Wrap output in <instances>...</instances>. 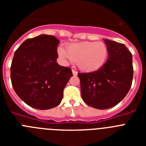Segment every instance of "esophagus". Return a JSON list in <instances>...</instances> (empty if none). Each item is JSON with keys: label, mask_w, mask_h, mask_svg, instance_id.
<instances>
[{"label": "esophagus", "mask_w": 146, "mask_h": 146, "mask_svg": "<svg viewBox=\"0 0 146 146\" xmlns=\"http://www.w3.org/2000/svg\"><path fill=\"white\" fill-rule=\"evenodd\" d=\"M72 74H73V75H77V72L76 70H74V69H72Z\"/></svg>", "instance_id": "obj_1"}]
</instances>
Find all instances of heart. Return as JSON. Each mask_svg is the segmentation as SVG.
I'll return each instance as SVG.
<instances>
[{
    "mask_svg": "<svg viewBox=\"0 0 146 146\" xmlns=\"http://www.w3.org/2000/svg\"><path fill=\"white\" fill-rule=\"evenodd\" d=\"M58 52L66 60L77 62L81 70L87 72H95L105 64L109 55L107 45L103 42H82L73 43L66 50L60 47Z\"/></svg>",
    "mask_w": 146,
    "mask_h": 146,
    "instance_id": "heart-1",
    "label": "heart"
}]
</instances>
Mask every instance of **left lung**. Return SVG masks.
<instances>
[{
    "label": "left lung",
    "instance_id": "obj_1",
    "mask_svg": "<svg viewBox=\"0 0 146 146\" xmlns=\"http://www.w3.org/2000/svg\"><path fill=\"white\" fill-rule=\"evenodd\" d=\"M108 59L101 69L78 73L81 96L92 108L104 110L118 104L128 94L133 79L132 55L123 44L104 39Z\"/></svg>",
    "mask_w": 146,
    "mask_h": 146
}]
</instances>
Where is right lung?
I'll list each match as a JSON object with an SVG mask.
<instances>
[{
  "mask_svg": "<svg viewBox=\"0 0 146 146\" xmlns=\"http://www.w3.org/2000/svg\"><path fill=\"white\" fill-rule=\"evenodd\" d=\"M59 40L42 34L28 38L15 51L11 66L13 88L25 103L38 110L58 106L73 74L60 66L57 47Z\"/></svg>",
  "mask_w": 146,
  "mask_h": 146,
  "instance_id": "add662e5",
  "label": "right lung"
}]
</instances>
